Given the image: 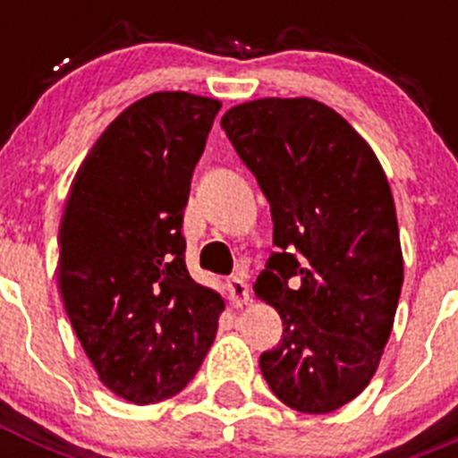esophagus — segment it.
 Instances as JSON below:
<instances>
[{"instance_id":"esophagus-1","label":"esophagus","mask_w":458,"mask_h":458,"mask_svg":"<svg viewBox=\"0 0 458 458\" xmlns=\"http://www.w3.org/2000/svg\"><path fill=\"white\" fill-rule=\"evenodd\" d=\"M226 291H229V301H232V305H245V302L250 301V286L248 282L242 277H238V275H233V277L226 279Z\"/></svg>"}]
</instances>
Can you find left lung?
Returning <instances> with one entry per match:
<instances>
[{"label":"left lung","instance_id":"left-lung-1","mask_svg":"<svg viewBox=\"0 0 458 458\" xmlns=\"http://www.w3.org/2000/svg\"><path fill=\"white\" fill-rule=\"evenodd\" d=\"M222 131L270 204L273 252L254 293L282 317L259 367L293 411L333 412L369 386L394 323L403 257L378 157L311 98L232 107Z\"/></svg>","mask_w":458,"mask_h":458}]
</instances>
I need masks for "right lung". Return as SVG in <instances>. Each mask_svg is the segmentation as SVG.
Masks as SVG:
<instances>
[{
  "label": "right lung",
  "instance_id": "1",
  "mask_svg": "<svg viewBox=\"0 0 458 458\" xmlns=\"http://www.w3.org/2000/svg\"><path fill=\"white\" fill-rule=\"evenodd\" d=\"M220 100L160 91L80 165L59 229V291L103 386L137 406L179 394L225 310L185 268L183 210Z\"/></svg>",
  "mask_w": 458,
  "mask_h": 458
}]
</instances>
